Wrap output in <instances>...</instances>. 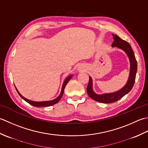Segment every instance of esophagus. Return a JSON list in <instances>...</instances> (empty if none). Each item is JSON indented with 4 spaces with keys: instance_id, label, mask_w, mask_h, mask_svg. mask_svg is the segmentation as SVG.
Masks as SVG:
<instances>
[{
    "instance_id": "1",
    "label": "esophagus",
    "mask_w": 148,
    "mask_h": 148,
    "mask_svg": "<svg viewBox=\"0 0 148 148\" xmlns=\"http://www.w3.org/2000/svg\"><path fill=\"white\" fill-rule=\"evenodd\" d=\"M82 67H80V66H79V67H78V70H79L80 71H82Z\"/></svg>"
}]
</instances>
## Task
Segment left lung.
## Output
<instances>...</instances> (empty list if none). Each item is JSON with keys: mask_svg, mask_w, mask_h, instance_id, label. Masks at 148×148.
<instances>
[{"mask_svg": "<svg viewBox=\"0 0 148 148\" xmlns=\"http://www.w3.org/2000/svg\"><path fill=\"white\" fill-rule=\"evenodd\" d=\"M112 36L114 38V42L112 44V46L114 47H117L119 49L125 51L126 55L128 56L130 62V75L128 82L122 89H121L116 92L105 93V94L103 95H97L93 91L92 80L91 77H89V83L87 87V94H88L90 98L94 99V100L104 103H110L117 101L130 91L134 85L137 70V61L130 45L127 41L121 39L118 36L113 34Z\"/></svg>", "mask_w": 148, "mask_h": 148, "instance_id": "1", "label": "left lung"}]
</instances>
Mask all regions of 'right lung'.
Returning a JSON list of instances; mask_svg holds the SVG:
<instances>
[{"mask_svg":"<svg viewBox=\"0 0 148 148\" xmlns=\"http://www.w3.org/2000/svg\"><path fill=\"white\" fill-rule=\"evenodd\" d=\"M71 77H72V75H70V76H69V77H68L67 78H66L64 83H63V84H62V87L61 94H60V95L57 98L54 99H53V100H51V101H32V100H29V99H27L25 98H24L23 96H22V95L20 94V93L18 92V90H17V89L16 88V87H15V88H16V91L18 92V95L20 96V97L22 98V99H23L24 100L27 102V103H29V104H31V105H33V106H34V107H49V106H51V105H53L54 104L57 103V102H58L60 100V99L62 98V96L63 95V93H64V88H65V87L66 86V84H67V83L69 82V80L71 79Z\"/></svg>","mask_w":148,"mask_h":148,"instance_id":"obj_1","label":"right lung"}]
</instances>
